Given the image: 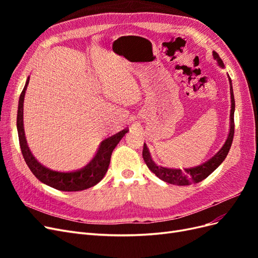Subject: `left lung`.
Returning <instances> with one entry per match:
<instances>
[{
    "label": "left lung",
    "instance_id": "8db88e82",
    "mask_svg": "<svg viewBox=\"0 0 258 258\" xmlns=\"http://www.w3.org/2000/svg\"><path fill=\"white\" fill-rule=\"evenodd\" d=\"M213 57L217 61V63L221 67H224L223 60L221 57L218 56L216 51H213ZM229 79L230 84V97H231V110H230V131L227 140L224 144V146L221 148L220 152H218L214 157L205 162L204 165H200L196 168H190V169H185V170H179V169H168L163 168L160 166H157L156 163L152 160L150 152H148V148L146 144L144 143L143 146V159L153 173L156 174L162 181H165L169 184L178 185V186H186L195 183H199L204 181L207 178L213 171L221 165V163L225 160L226 156L228 155V152L231 147V143L233 140V134H235V119H233V114H235V97H233V91H232V86H231V80Z\"/></svg>",
    "mask_w": 258,
    "mask_h": 258
}]
</instances>
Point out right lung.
I'll return each instance as SVG.
<instances>
[{
  "instance_id": "right-lung-1",
  "label": "right lung",
  "mask_w": 258,
  "mask_h": 258,
  "mask_svg": "<svg viewBox=\"0 0 258 258\" xmlns=\"http://www.w3.org/2000/svg\"><path fill=\"white\" fill-rule=\"evenodd\" d=\"M29 81L30 77H28L25 88H23L19 98L17 112V130L21 153L29 169L31 170V172L44 184L62 191H80L95 186L104 177L108 166H110L111 156L114 148L119 143L123 136L127 134L128 128L104 140L101 143L95 158L85 168L79 171L63 173L46 168L34 158V156L29 150L25 136V129H23V100H25V93Z\"/></svg>"
}]
</instances>
